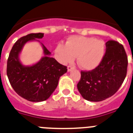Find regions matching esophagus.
<instances>
[{
	"instance_id": "esophagus-1",
	"label": "esophagus",
	"mask_w": 133,
	"mask_h": 133,
	"mask_svg": "<svg viewBox=\"0 0 133 133\" xmlns=\"http://www.w3.org/2000/svg\"><path fill=\"white\" fill-rule=\"evenodd\" d=\"M67 69H68V71H69V72H71V71H72V70L74 69V67L72 66L69 65V66L67 67Z\"/></svg>"
}]
</instances>
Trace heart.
Returning <instances> with one entry per match:
<instances>
[{
  "instance_id": "1",
  "label": "heart",
  "mask_w": 133,
  "mask_h": 133,
  "mask_svg": "<svg viewBox=\"0 0 133 133\" xmlns=\"http://www.w3.org/2000/svg\"><path fill=\"white\" fill-rule=\"evenodd\" d=\"M56 58L62 64L73 62L77 56V63L84 70H92L101 64L105 55V44L94 37L72 36L66 44L58 43L55 48Z\"/></svg>"
}]
</instances>
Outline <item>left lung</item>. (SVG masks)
<instances>
[{
  "label": "left lung",
  "instance_id": "left-lung-1",
  "mask_svg": "<svg viewBox=\"0 0 133 133\" xmlns=\"http://www.w3.org/2000/svg\"><path fill=\"white\" fill-rule=\"evenodd\" d=\"M104 58L96 69L81 71L77 89L84 99L99 102L117 92L126 77L128 59L122 44L109 40Z\"/></svg>",
  "mask_w": 133,
  "mask_h": 133
}]
</instances>
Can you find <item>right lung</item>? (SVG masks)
I'll list each match as a JSON object with an SVG mask.
<instances>
[{"mask_svg":"<svg viewBox=\"0 0 133 133\" xmlns=\"http://www.w3.org/2000/svg\"><path fill=\"white\" fill-rule=\"evenodd\" d=\"M43 33L27 35L16 41L10 50L7 61V77L15 92L24 99L31 102L47 100L58 85L60 77L66 72V66L58 63L52 57L44 44L38 39ZM36 41L43 48V56L32 65L21 63L19 54L26 43Z\"/></svg>","mask_w":133,"mask_h":133,"instance_id":"1","label":"right lung"}]
</instances>
